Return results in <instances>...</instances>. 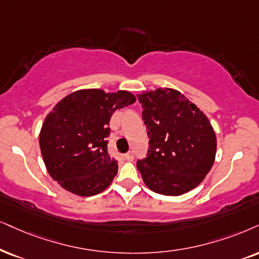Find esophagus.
<instances>
[{"mask_svg": "<svg viewBox=\"0 0 259 259\" xmlns=\"http://www.w3.org/2000/svg\"><path fill=\"white\" fill-rule=\"evenodd\" d=\"M124 159H125L126 161H133V160H134V153L133 152H127L125 155H124Z\"/></svg>", "mask_w": 259, "mask_h": 259, "instance_id": "obj_1", "label": "esophagus"}]
</instances>
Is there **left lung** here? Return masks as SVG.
I'll use <instances>...</instances> for the list:
<instances>
[{"mask_svg": "<svg viewBox=\"0 0 259 259\" xmlns=\"http://www.w3.org/2000/svg\"><path fill=\"white\" fill-rule=\"evenodd\" d=\"M149 135L147 158L137 169L152 191L181 196L201 184L217 155V135L208 117L184 94L160 87L137 94Z\"/></svg>", "mask_w": 259, "mask_h": 259, "instance_id": "8db88e82", "label": "left lung"}]
</instances>
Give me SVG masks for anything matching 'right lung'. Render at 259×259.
I'll list each match as a JSON object with an SVG mask.
<instances>
[{
  "instance_id": "right-lung-1",
  "label": "right lung",
  "mask_w": 259,
  "mask_h": 259,
  "mask_svg": "<svg viewBox=\"0 0 259 259\" xmlns=\"http://www.w3.org/2000/svg\"><path fill=\"white\" fill-rule=\"evenodd\" d=\"M127 91L106 93L78 90L58 101L42 123L39 146L45 167L62 188L77 196H94L110 186L118 165L107 153L113 112L132 105Z\"/></svg>"
}]
</instances>
